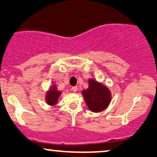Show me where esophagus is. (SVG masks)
Masks as SVG:
<instances>
[{"label": "esophagus", "instance_id": "34e87169", "mask_svg": "<svg viewBox=\"0 0 157 157\" xmlns=\"http://www.w3.org/2000/svg\"><path fill=\"white\" fill-rule=\"evenodd\" d=\"M72 90L73 92H76L77 90H78V87H77V86H73Z\"/></svg>", "mask_w": 157, "mask_h": 157}]
</instances>
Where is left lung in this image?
Listing matches in <instances>:
<instances>
[{
  "mask_svg": "<svg viewBox=\"0 0 157 157\" xmlns=\"http://www.w3.org/2000/svg\"><path fill=\"white\" fill-rule=\"evenodd\" d=\"M89 87L82 90V95L86 105L94 113L106 109L111 102V92L105 84L94 78L88 80Z\"/></svg>",
  "mask_w": 157,
  "mask_h": 157,
  "instance_id": "1",
  "label": "left lung"
}]
</instances>
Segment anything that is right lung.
<instances>
[{
  "label": "right lung",
  "mask_w": 157,
  "mask_h": 157,
  "mask_svg": "<svg viewBox=\"0 0 157 157\" xmlns=\"http://www.w3.org/2000/svg\"><path fill=\"white\" fill-rule=\"evenodd\" d=\"M63 92L57 90V85L52 84L46 92V102L50 106H55L58 102V99Z\"/></svg>",
  "instance_id": "1"
}]
</instances>
